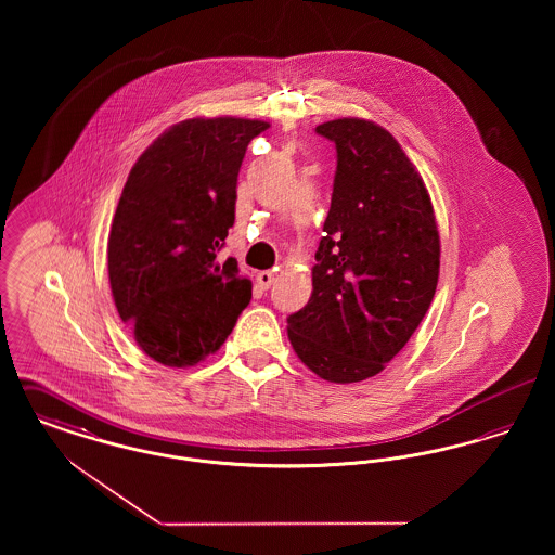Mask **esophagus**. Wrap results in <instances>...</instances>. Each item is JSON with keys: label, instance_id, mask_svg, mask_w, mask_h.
Masks as SVG:
<instances>
[{"label": "esophagus", "instance_id": "obj_1", "mask_svg": "<svg viewBox=\"0 0 555 555\" xmlns=\"http://www.w3.org/2000/svg\"><path fill=\"white\" fill-rule=\"evenodd\" d=\"M258 285L262 287V289H268L272 283H274V272L272 270H262V272H258Z\"/></svg>", "mask_w": 555, "mask_h": 555}]
</instances>
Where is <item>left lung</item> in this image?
<instances>
[{
	"instance_id": "left-lung-1",
	"label": "left lung",
	"mask_w": 555,
	"mask_h": 555,
	"mask_svg": "<svg viewBox=\"0 0 555 555\" xmlns=\"http://www.w3.org/2000/svg\"><path fill=\"white\" fill-rule=\"evenodd\" d=\"M337 172L312 297L287 318L297 358L328 383L378 374L435 297L441 243L428 191L396 137L364 118L318 125Z\"/></svg>"
}]
</instances>
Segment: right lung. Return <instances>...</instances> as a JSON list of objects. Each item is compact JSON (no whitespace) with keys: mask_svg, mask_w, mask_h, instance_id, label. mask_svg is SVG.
Returning a JSON list of instances; mask_svg holds the SVG:
<instances>
[{"mask_svg":"<svg viewBox=\"0 0 555 555\" xmlns=\"http://www.w3.org/2000/svg\"><path fill=\"white\" fill-rule=\"evenodd\" d=\"M268 127L189 118L129 172L107 237L109 287L137 345L164 366H195L218 351L251 299L237 260L216 256L235 222L245 150Z\"/></svg>","mask_w":555,"mask_h":555,"instance_id":"right-lung-1","label":"right lung"}]
</instances>
